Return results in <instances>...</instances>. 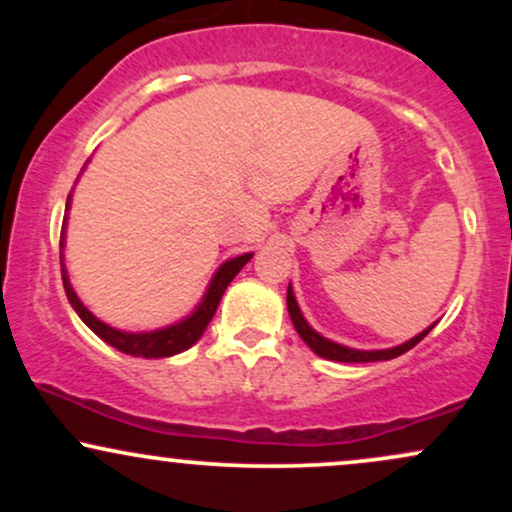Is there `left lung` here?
<instances>
[{
	"instance_id": "1",
	"label": "left lung",
	"mask_w": 512,
	"mask_h": 512,
	"mask_svg": "<svg viewBox=\"0 0 512 512\" xmlns=\"http://www.w3.org/2000/svg\"><path fill=\"white\" fill-rule=\"evenodd\" d=\"M286 308H289V315H291V322L293 327H296V332L301 334V339L305 344L310 346V349L315 351L317 356L327 358V361H339V363H370V361H390V358H397L402 354H407L409 349H414L416 344L421 342V339L426 337L428 332L433 330L431 327H426L424 332H419L416 337H411L409 342L399 344V346H392V349H351V346H344V344H337L332 342V339L322 337L320 332H315L313 327L308 325V320H305L301 308H298V301L296 296H293V289L289 284V291H286Z\"/></svg>"
}]
</instances>
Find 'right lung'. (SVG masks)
I'll use <instances>...</instances> for the list:
<instances>
[{
  "label": "right lung",
  "mask_w": 512,
  "mask_h": 512,
  "mask_svg": "<svg viewBox=\"0 0 512 512\" xmlns=\"http://www.w3.org/2000/svg\"><path fill=\"white\" fill-rule=\"evenodd\" d=\"M69 207H72V192H69V197H67V216H64L62 236H60V248H62L60 264H62L64 293H67L69 305H72V308L76 310V315L84 320V325L88 327V330H91L93 334H98L105 344L115 346L117 351H122V354H127V356L168 358V356L182 354V351L190 349L192 344H197L199 337H202L204 330H207L211 317H214L216 308H219L223 291L228 289V284L236 279V274L250 262V257H252V252H245V255L231 257V260L223 262L221 267L214 272V276H211L207 291H204L202 301L197 303V308L192 310L190 315L182 317V320L173 322V325H166V327H161V330H151V332L117 330V327H110L108 322L98 320V317L93 315L84 303H81V298L76 296V291L72 289V281H69L67 269H64V240H67Z\"/></svg>",
  "instance_id": "add662e5"
}]
</instances>
